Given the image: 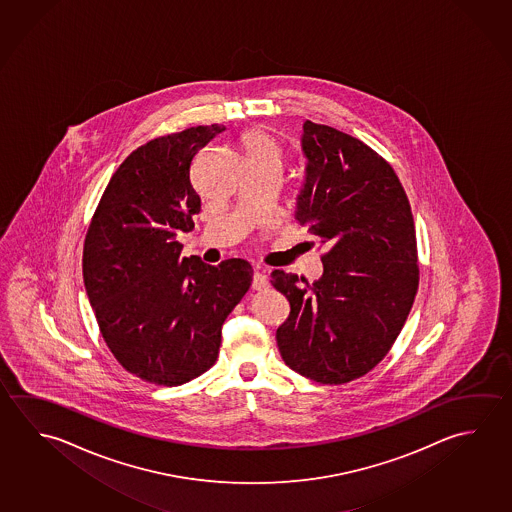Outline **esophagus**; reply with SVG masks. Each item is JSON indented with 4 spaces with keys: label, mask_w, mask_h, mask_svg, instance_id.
Listing matches in <instances>:
<instances>
[{
    "label": "esophagus",
    "mask_w": 512,
    "mask_h": 512,
    "mask_svg": "<svg viewBox=\"0 0 512 512\" xmlns=\"http://www.w3.org/2000/svg\"><path fill=\"white\" fill-rule=\"evenodd\" d=\"M252 287L255 291L266 289L268 287V277L264 273H260V271H255L252 278Z\"/></svg>",
    "instance_id": "1"
}]
</instances>
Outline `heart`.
Returning <instances> with one entry per match:
<instances>
[{"label": "heart", "instance_id": "1", "mask_svg": "<svg viewBox=\"0 0 512 512\" xmlns=\"http://www.w3.org/2000/svg\"><path fill=\"white\" fill-rule=\"evenodd\" d=\"M244 149L250 165H273L282 169L284 153L275 136L266 129H252L243 136Z\"/></svg>", "mask_w": 512, "mask_h": 512}]
</instances>
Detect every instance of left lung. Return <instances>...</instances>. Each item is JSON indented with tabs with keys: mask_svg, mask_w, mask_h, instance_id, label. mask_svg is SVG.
Instances as JSON below:
<instances>
[{
	"mask_svg": "<svg viewBox=\"0 0 512 512\" xmlns=\"http://www.w3.org/2000/svg\"><path fill=\"white\" fill-rule=\"evenodd\" d=\"M300 145L295 219L327 252L313 286L271 273L291 305L277 345L300 376L343 385L385 358L408 318L419 284L415 226L394 169L368 145L309 120Z\"/></svg>",
	"mask_w": 512,
	"mask_h": 512,
	"instance_id": "left-lung-1",
	"label": "left lung"
}]
</instances>
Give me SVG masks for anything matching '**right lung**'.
Masks as SVG:
<instances>
[{
  "label": "right lung",
  "mask_w": 512,
  "mask_h": 512,
  "mask_svg": "<svg viewBox=\"0 0 512 512\" xmlns=\"http://www.w3.org/2000/svg\"><path fill=\"white\" fill-rule=\"evenodd\" d=\"M225 126L162 136L129 154L108 183L84 243L82 275L109 350L131 374L178 386L216 363L221 327L252 284L244 259L180 257L201 198L199 149Z\"/></svg>",
  "instance_id": "1"
}]
</instances>
